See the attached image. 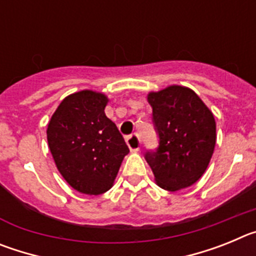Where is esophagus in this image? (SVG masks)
Returning a JSON list of instances; mask_svg holds the SVG:
<instances>
[{"label":"esophagus","instance_id":"1","mask_svg":"<svg viewBox=\"0 0 256 256\" xmlns=\"http://www.w3.org/2000/svg\"><path fill=\"white\" fill-rule=\"evenodd\" d=\"M126 144L130 148V151H138L140 146H141V140H140V136L137 133H133V134L128 136L126 138Z\"/></svg>","mask_w":256,"mask_h":256}]
</instances>
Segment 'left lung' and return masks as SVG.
Segmentation results:
<instances>
[{"label":"left lung","mask_w":256,"mask_h":256,"mask_svg":"<svg viewBox=\"0 0 256 256\" xmlns=\"http://www.w3.org/2000/svg\"><path fill=\"white\" fill-rule=\"evenodd\" d=\"M148 100L159 146L144 154V159L156 183L168 191L192 186L205 173L214 152V115L195 92L182 86L150 92Z\"/></svg>","instance_id":"left-lung-1"}]
</instances>
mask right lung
Segmentation results:
<instances>
[{
	"instance_id": "1",
	"label": "right lung",
	"mask_w": 256,
	"mask_h": 256,
	"mask_svg": "<svg viewBox=\"0 0 256 256\" xmlns=\"http://www.w3.org/2000/svg\"><path fill=\"white\" fill-rule=\"evenodd\" d=\"M108 97L100 92L69 94L47 126L48 148L60 174L86 195L112 187L130 148L114 122L105 115Z\"/></svg>"
}]
</instances>
